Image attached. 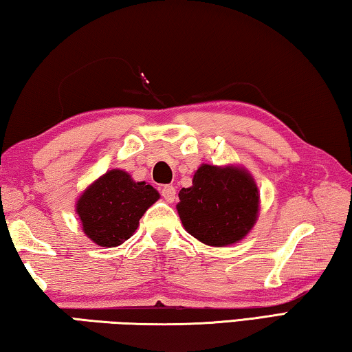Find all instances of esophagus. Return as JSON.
<instances>
[{"label":"esophagus","mask_w":352,"mask_h":352,"mask_svg":"<svg viewBox=\"0 0 352 352\" xmlns=\"http://www.w3.org/2000/svg\"><path fill=\"white\" fill-rule=\"evenodd\" d=\"M162 195L164 197L166 201H174L175 200V195H177V190L175 188L172 186V184H164V186L162 188Z\"/></svg>","instance_id":"34e87169"}]
</instances>
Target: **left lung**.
Segmentation results:
<instances>
[{
    "label": "left lung",
    "instance_id": "obj_1",
    "mask_svg": "<svg viewBox=\"0 0 352 352\" xmlns=\"http://www.w3.org/2000/svg\"><path fill=\"white\" fill-rule=\"evenodd\" d=\"M177 205L184 230L212 247L236 243L247 236L258 217L259 194L243 169L201 164L192 186L183 188Z\"/></svg>",
    "mask_w": 352,
    "mask_h": 352
}]
</instances>
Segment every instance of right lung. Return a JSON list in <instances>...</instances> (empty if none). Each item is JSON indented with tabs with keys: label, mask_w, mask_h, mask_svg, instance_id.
<instances>
[{
	"label": "right lung",
	"mask_w": 352,
	"mask_h": 352,
	"mask_svg": "<svg viewBox=\"0 0 352 352\" xmlns=\"http://www.w3.org/2000/svg\"><path fill=\"white\" fill-rule=\"evenodd\" d=\"M160 199L146 182L113 169L94 182L77 201L83 233L100 247H118L138 228L140 219Z\"/></svg>",
	"instance_id": "add662e5"
}]
</instances>
